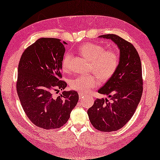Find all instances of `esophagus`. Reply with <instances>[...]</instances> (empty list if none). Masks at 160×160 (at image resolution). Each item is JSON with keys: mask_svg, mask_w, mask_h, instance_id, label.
Wrapping results in <instances>:
<instances>
[{"mask_svg": "<svg viewBox=\"0 0 160 160\" xmlns=\"http://www.w3.org/2000/svg\"><path fill=\"white\" fill-rule=\"evenodd\" d=\"M84 96V95H83L82 93H79V97H80V99H82V98H83Z\"/></svg>", "mask_w": 160, "mask_h": 160, "instance_id": "1", "label": "esophagus"}]
</instances>
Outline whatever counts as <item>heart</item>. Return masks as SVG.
<instances>
[{"mask_svg":"<svg viewBox=\"0 0 160 160\" xmlns=\"http://www.w3.org/2000/svg\"><path fill=\"white\" fill-rule=\"evenodd\" d=\"M78 52L89 60V69L96 73L100 79L105 80L110 78L119 64V56L113 50H104L103 46L96 43L87 42L78 47ZM71 53H64L62 59V69H69ZM99 84L98 78L95 75H81L71 79L70 87L81 93H86Z\"/></svg>","mask_w":160,"mask_h":160,"instance_id":"obj_1","label":"heart"}]
</instances>
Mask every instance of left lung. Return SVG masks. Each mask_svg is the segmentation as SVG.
<instances>
[{"mask_svg":"<svg viewBox=\"0 0 160 160\" xmlns=\"http://www.w3.org/2000/svg\"><path fill=\"white\" fill-rule=\"evenodd\" d=\"M110 39L120 49V60L117 70L98 93L107 98L96 99L87 111L91 124L102 132L115 131L131 120L140 102L143 80L141 60L136 49L131 42L115 34L100 36Z\"/></svg>","mask_w":160,"mask_h":160,"instance_id":"8db88e82","label":"left lung"}]
</instances>
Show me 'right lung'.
I'll return each instance as SVG.
<instances>
[{
  "instance_id": "add662e5",
  "label": "right lung",
  "mask_w": 160,
  "mask_h": 160,
  "mask_svg": "<svg viewBox=\"0 0 160 160\" xmlns=\"http://www.w3.org/2000/svg\"><path fill=\"white\" fill-rule=\"evenodd\" d=\"M64 45L57 38H40L24 51L18 64L16 90L23 110L33 124L47 130L62 127L79 99L76 91L53 96V91L67 87L60 80Z\"/></svg>"
}]
</instances>
